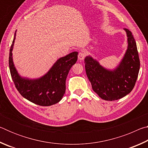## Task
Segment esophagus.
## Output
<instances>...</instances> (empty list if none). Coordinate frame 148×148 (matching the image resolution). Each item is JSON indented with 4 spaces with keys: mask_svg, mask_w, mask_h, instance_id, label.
<instances>
[{
    "mask_svg": "<svg viewBox=\"0 0 148 148\" xmlns=\"http://www.w3.org/2000/svg\"><path fill=\"white\" fill-rule=\"evenodd\" d=\"M85 57H86V52L84 51H81L78 54V59L79 60H83Z\"/></svg>",
    "mask_w": 148,
    "mask_h": 148,
    "instance_id": "esophagus-1",
    "label": "esophagus"
}]
</instances>
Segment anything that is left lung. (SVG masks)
Returning <instances> with one entry per match:
<instances>
[{"label": "left lung", "mask_w": 148, "mask_h": 148, "mask_svg": "<svg viewBox=\"0 0 148 148\" xmlns=\"http://www.w3.org/2000/svg\"><path fill=\"white\" fill-rule=\"evenodd\" d=\"M127 36V49L118 66L114 70L104 68L91 56L85 58V67L92 89L105 101H116L131 92L140 70L136 43L129 29H123Z\"/></svg>", "instance_id": "obj_1"}]
</instances>
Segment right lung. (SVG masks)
I'll list each match as a JSON object with an SVG mask.
<instances>
[{"label": "right lung", "instance_id": "1", "mask_svg": "<svg viewBox=\"0 0 148 148\" xmlns=\"http://www.w3.org/2000/svg\"><path fill=\"white\" fill-rule=\"evenodd\" d=\"M16 31L10 49L9 67L12 80L22 97L32 103L42 106H51L62 99L66 90V79L70 69L77 59V51H74L55 62L47 73L39 78L21 77L14 66L12 51Z\"/></svg>", "mask_w": 148, "mask_h": 148}]
</instances>
